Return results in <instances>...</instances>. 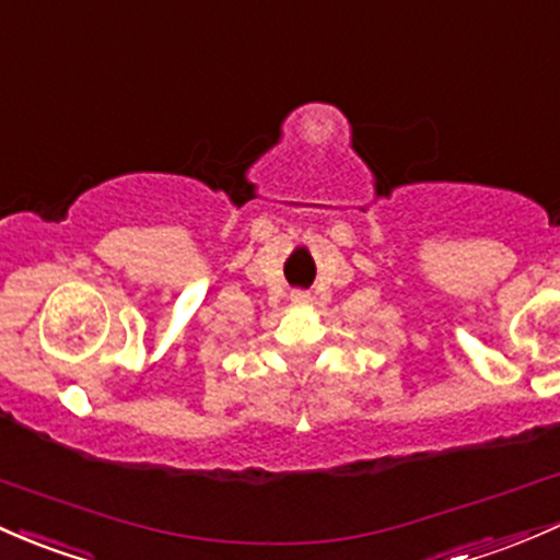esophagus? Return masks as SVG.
<instances>
[{
    "instance_id": "34e87169",
    "label": "esophagus",
    "mask_w": 560,
    "mask_h": 560,
    "mask_svg": "<svg viewBox=\"0 0 560 560\" xmlns=\"http://www.w3.org/2000/svg\"><path fill=\"white\" fill-rule=\"evenodd\" d=\"M291 302L293 304H310V293H306V291H293L291 293Z\"/></svg>"
}]
</instances>
